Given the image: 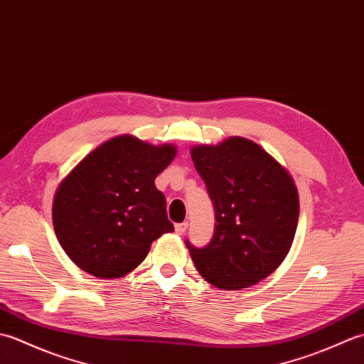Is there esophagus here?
Segmentation results:
<instances>
[{"label": "esophagus", "instance_id": "esophagus-1", "mask_svg": "<svg viewBox=\"0 0 364 364\" xmlns=\"http://www.w3.org/2000/svg\"><path fill=\"white\" fill-rule=\"evenodd\" d=\"M186 228H188V222L176 223V225H175V233L176 235H184V233H186Z\"/></svg>", "mask_w": 364, "mask_h": 364}]
</instances>
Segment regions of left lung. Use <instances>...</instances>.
<instances>
[{
	"instance_id": "1",
	"label": "left lung",
	"mask_w": 364,
	"mask_h": 364,
	"mask_svg": "<svg viewBox=\"0 0 364 364\" xmlns=\"http://www.w3.org/2000/svg\"><path fill=\"white\" fill-rule=\"evenodd\" d=\"M214 205L211 242L197 249L186 239L197 270L220 289L257 284L282 264L299 222V196L291 175L244 137L191 151Z\"/></svg>"
}]
</instances>
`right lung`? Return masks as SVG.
<instances>
[{
    "instance_id": "right-lung-1",
    "label": "right lung",
    "mask_w": 364,
    "mask_h": 364,
    "mask_svg": "<svg viewBox=\"0 0 364 364\" xmlns=\"http://www.w3.org/2000/svg\"><path fill=\"white\" fill-rule=\"evenodd\" d=\"M175 154L173 145L114 137L59 184L53 225L76 266L100 278L123 277L145 259L154 239L173 231L154 180Z\"/></svg>"
}]
</instances>
